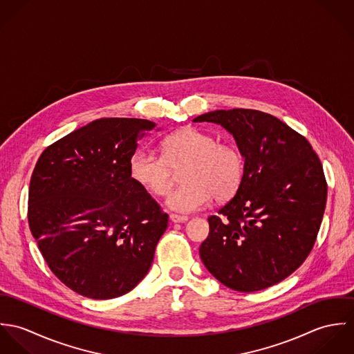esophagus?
Returning <instances> with one entry per match:
<instances>
[{
  "mask_svg": "<svg viewBox=\"0 0 354 354\" xmlns=\"http://www.w3.org/2000/svg\"><path fill=\"white\" fill-rule=\"evenodd\" d=\"M170 221L173 223H184L188 221V216L185 215H177V214H170Z\"/></svg>",
  "mask_w": 354,
  "mask_h": 354,
  "instance_id": "esophagus-1",
  "label": "esophagus"
}]
</instances>
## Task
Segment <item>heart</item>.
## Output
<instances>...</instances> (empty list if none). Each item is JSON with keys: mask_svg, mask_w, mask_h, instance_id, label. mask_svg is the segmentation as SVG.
<instances>
[{"mask_svg": "<svg viewBox=\"0 0 354 354\" xmlns=\"http://www.w3.org/2000/svg\"><path fill=\"white\" fill-rule=\"evenodd\" d=\"M162 155L138 149L129 159L135 183L155 196H165L173 185V170H181V184L167 198L169 208L178 212L201 209L211 198L230 199L240 188L244 159L233 145L218 140L195 127L180 129L162 142Z\"/></svg>", "mask_w": 354, "mask_h": 354, "instance_id": "heart-1", "label": "heart"}]
</instances>
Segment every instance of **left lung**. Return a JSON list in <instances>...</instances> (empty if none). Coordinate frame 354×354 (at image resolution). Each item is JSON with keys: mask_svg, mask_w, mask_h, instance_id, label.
<instances>
[{"mask_svg": "<svg viewBox=\"0 0 354 354\" xmlns=\"http://www.w3.org/2000/svg\"><path fill=\"white\" fill-rule=\"evenodd\" d=\"M233 135L244 160L234 198L208 218L201 245L205 268L237 292L270 288L312 251L327 183L309 142L277 117L252 109L215 110L194 118Z\"/></svg>", "mask_w": 354, "mask_h": 354, "instance_id": "1", "label": "left lung"}]
</instances>
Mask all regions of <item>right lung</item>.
Wrapping results in <instances>:
<instances>
[{"label":"right lung","mask_w":354,"mask_h":354,"mask_svg":"<svg viewBox=\"0 0 354 354\" xmlns=\"http://www.w3.org/2000/svg\"><path fill=\"white\" fill-rule=\"evenodd\" d=\"M153 128L149 120H95L53 143L35 165L30 230L53 274L84 297H120L151 267L169 216L132 180L129 159Z\"/></svg>","instance_id":"add662e5"}]
</instances>
